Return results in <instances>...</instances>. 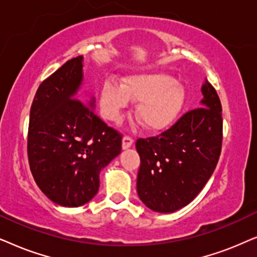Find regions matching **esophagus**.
Listing matches in <instances>:
<instances>
[{"mask_svg": "<svg viewBox=\"0 0 257 257\" xmlns=\"http://www.w3.org/2000/svg\"><path fill=\"white\" fill-rule=\"evenodd\" d=\"M133 145H134V140H133L131 136L125 135L122 140V148L123 149H128V148H131Z\"/></svg>", "mask_w": 257, "mask_h": 257, "instance_id": "esophagus-1", "label": "esophagus"}]
</instances>
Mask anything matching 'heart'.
<instances>
[{
  "label": "heart",
  "instance_id": "1",
  "mask_svg": "<svg viewBox=\"0 0 257 257\" xmlns=\"http://www.w3.org/2000/svg\"><path fill=\"white\" fill-rule=\"evenodd\" d=\"M186 89L169 74L160 71L133 74L122 83L105 81L101 90L102 116L118 122L131 101H139L135 114L148 131L167 129L179 117L186 104Z\"/></svg>",
  "mask_w": 257,
  "mask_h": 257
}]
</instances>
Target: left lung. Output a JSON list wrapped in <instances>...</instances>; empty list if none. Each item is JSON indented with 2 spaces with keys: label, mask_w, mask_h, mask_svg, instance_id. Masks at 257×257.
Masks as SVG:
<instances>
[{
  "label": "left lung",
  "mask_w": 257,
  "mask_h": 257,
  "mask_svg": "<svg viewBox=\"0 0 257 257\" xmlns=\"http://www.w3.org/2000/svg\"><path fill=\"white\" fill-rule=\"evenodd\" d=\"M200 107L155 138L139 139L138 194L149 209L174 213L189 204L213 175L222 147V107L206 80Z\"/></svg>",
  "instance_id": "left-lung-1"
}]
</instances>
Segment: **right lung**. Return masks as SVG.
<instances>
[{"mask_svg": "<svg viewBox=\"0 0 257 257\" xmlns=\"http://www.w3.org/2000/svg\"><path fill=\"white\" fill-rule=\"evenodd\" d=\"M83 56L67 61L37 89L30 108L28 160L43 194L80 207L97 194L100 172L121 153L122 135L95 114V98H80Z\"/></svg>", "mask_w": 257, "mask_h": 257, "instance_id": "add662e5", "label": "right lung"}]
</instances>
